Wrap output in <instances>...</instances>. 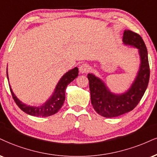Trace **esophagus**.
<instances>
[{"instance_id":"34e87169","label":"esophagus","mask_w":157,"mask_h":157,"mask_svg":"<svg viewBox=\"0 0 157 157\" xmlns=\"http://www.w3.org/2000/svg\"><path fill=\"white\" fill-rule=\"evenodd\" d=\"M90 67L87 64H82V65H80V67H79V72L81 73H87L88 71H90Z\"/></svg>"}]
</instances>
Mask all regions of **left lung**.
Here are the masks:
<instances>
[{
    "label": "left lung",
    "instance_id": "left-lung-1",
    "mask_svg": "<svg viewBox=\"0 0 157 157\" xmlns=\"http://www.w3.org/2000/svg\"><path fill=\"white\" fill-rule=\"evenodd\" d=\"M123 44L138 49L140 65L130 86L121 93L110 90L102 78L93 73H88L91 102L98 114L106 118L119 117L131 111L136 107L146 92L149 82L150 69L148 52L144 40L138 34L125 30Z\"/></svg>",
    "mask_w": 157,
    "mask_h": 157
}]
</instances>
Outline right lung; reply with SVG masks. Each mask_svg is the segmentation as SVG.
<instances>
[{
    "label": "right lung",
    "instance_id": "add662e5",
    "mask_svg": "<svg viewBox=\"0 0 157 157\" xmlns=\"http://www.w3.org/2000/svg\"><path fill=\"white\" fill-rule=\"evenodd\" d=\"M7 78L9 80V75H8V67L6 69ZM78 75V69L77 67L70 70L64 74L59 81L56 85L55 90L52 95L48 98L47 100L38 106H33L27 105L19 99L13 93L11 85L9 84L11 94L14 100L17 105L19 106L22 111L29 115L34 116V117H49L57 113L63 106L65 100V89L70 83L72 82L75 78H77Z\"/></svg>",
    "mask_w": 157,
    "mask_h": 157
}]
</instances>
